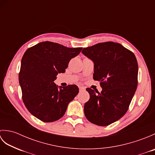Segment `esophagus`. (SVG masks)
Listing matches in <instances>:
<instances>
[{
  "label": "esophagus",
  "mask_w": 155,
  "mask_h": 155,
  "mask_svg": "<svg viewBox=\"0 0 155 155\" xmlns=\"http://www.w3.org/2000/svg\"><path fill=\"white\" fill-rule=\"evenodd\" d=\"M84 89L83 88H82V87H81V88H79V91L80 92H82V91H83Z\"/></svg>",
  "instance_id": "obj_1"
}]
</instances>
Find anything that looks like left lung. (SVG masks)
Returning a JSON list of instances; mask_svg holds the SVG:
<instances>
[{"instance_id":"left-lung-1","label":"left lung","mask_w":155,"mask_h":155,"mask_svg":"<svg viewBox=\"0 0 155 155\" xmlns=\"http://www.w3.org/2000/svg\"><path fill=\"white\" fill-rule=\"evenodd\" d=\"M82 53L94 62L93 78L100 81L101 93L87 88L90 98L84 104L91 123L107 126L127 113L137 90L138 63L133 52L117 42H105L84 48Z\"/></svg>"}]
</instances>
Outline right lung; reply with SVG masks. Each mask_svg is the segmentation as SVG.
Masks as SVG:
<instances>
[{
    "mask_svg": "<svg viewBox=\"0 0 155 155\" xmlns=\"http://www.w3.org/2000/svg\"><path fill=\"white\" fill-rule=\"evenodd\" d=\"M82 48L45 41L25 52L18 75L22 101L39 120L51 123L60 119L78 93L77 85L58 88L54 81L58 73H64L71 59L77 57Z\"/></svg>",
    "mask_w": 155,
    "mask_h": 155,
    "instance_id": "1",
    "label": "right lung"
}]
</instances>
